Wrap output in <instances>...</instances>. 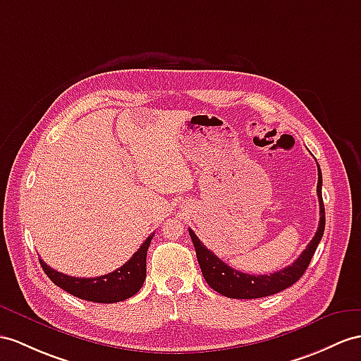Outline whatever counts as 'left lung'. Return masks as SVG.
Masks as SVG:
<instances>
[{
  "instance_id": "obj_1",
  "label": "left lung",
  "mask_w": 361,
  "mask_h": 361,
  "mask_svg": "<svg viewBox=\"0 0 361 361\" xmlns=\"http://www.w3.org/2000/svg\"><path fill=\"white\" fill-rule=\"evenodd\" d=\"M319 166V164H317ZM317 196L320 205V222L317 233L312 237V240L307 243L306 250L298 256V259L283 269L272 272V274H247L231 267H228L225 262L219 259L214 252H211L204 243L199 240V237L190 228V237L195 245L197 262L204 274L207 283L225 297L230 298H260L277 294L283 289L294 285L300 279L306 268L310 267V262L317 250L324 231V205L322 199V171L319 166V182H317Z\"/></svg>"
}]
</instances>
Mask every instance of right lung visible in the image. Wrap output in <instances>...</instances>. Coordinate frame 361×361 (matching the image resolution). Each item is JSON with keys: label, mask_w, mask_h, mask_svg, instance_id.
I'll return each mask as SVG.
<instances>
[{"label": "right lung", "mask_w": 361, "mask_h": 361, "mask_svg": "<svg viewBox=\"0 0 361 361\" xmlns=\"http://www.w3.org/2000/svg\"><path fill=\"white\" fill-rule=\"evenodd\" d=\"M152 239L153 234L147 237L127 263L110 274L99 277H72L47 267V263L41 259L39 263L51 282L68 294L96 303H116L133 297L142 288L147 276V250Z\"/></svg>", "instance_id": "1"}]
</instances>
